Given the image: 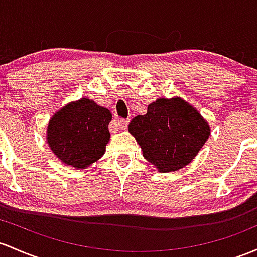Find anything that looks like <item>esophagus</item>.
<instances>
[{
	"label": "esophagus",
	"instance_id": "obj_1",
	"mask_svg": "<svg viewBox=\"0 0 257 257\" xmlns=\"http://www.w3.org/2000/svg\"><path fill=\"white\" fill-rule=\"evenodd\" d=\"M129 119H118L117 120V125L119 126L120 129H125L126 125H128Z\"/></svg>",
	"mask_w": 257,
	"mask_h": 257
}]
</instances>
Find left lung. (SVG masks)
<instances>
[{"label":"left lung","instance_id":"1","mask_svg":"<svg viewBox=\"0 0 257 257\" xmlns=\"http://www.w3.org/2000/svg\"><path fill=\"white\" fill-rule=\"evenodd\" d=\"M128 131L143 156L162 173L189 165L211 133L206 119L179 96L157 98L148 106L146 114L132 119Z\"/></svg>","mask_w":257,"mask_h":257}]
</instances>
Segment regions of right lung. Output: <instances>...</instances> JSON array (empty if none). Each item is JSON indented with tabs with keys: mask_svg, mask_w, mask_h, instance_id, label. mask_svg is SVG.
Here are the masks:
<instances>
[{
	"mask_svg": "<svg viewBox=\"0 0 257 257\" xmlns=\"http://www.w3.org/2000/svg\"><path fill=\"white\" fill-rule=\"evenodd\" d=\"M111 120V112L94 100L72 101L50 118L47 145L62 163L85 170L105 154Z\"/></svg>",
	"mask_w": 257,
	"mask_h": 257,
	"instance_id": "add662e5",
	"label": "right lung"
}]
</instances>
